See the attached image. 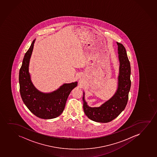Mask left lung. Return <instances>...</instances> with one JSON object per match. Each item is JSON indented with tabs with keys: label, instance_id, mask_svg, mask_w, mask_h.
I'll return each instance as SVG.
<instances>
[{
	"label": "left lung",
	"instance_id": "8db88e82",
	"mask_svg": "<svg viewBox=\"0 0 157 157\" xmlns=\"http://www.w3.org/2000/svg\"><path fill=\"white\" fill-rule=\"evenodd\" d=\"M120 61L118 89L109 100L99 107H90L86 104L84 97L83 109L86 115L92 121L107 123L117 117L127 104L131 86V68L125 48L122 44L117 42Z\"/></svg>",
	"mask_w": 157,
	"mask_h": 157
}]
</instances>
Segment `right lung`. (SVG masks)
<instances>
[{"instance_id":"add662e5","label":"right lung","mask_w":157,"mask_h":157,"mask_svg":"<svg viewBox=\"0 0 157 157\" xmlns=\"http://www.w3.org/2000/svg\"><path fill=\"white\" fill-rule=\"evenodd\" d=\"M34 40L25 53L19 71L20 92L21 98L29 111L36 117L51 119L63 113L68 97L77 86V82L64 84L59 89L50 94L38 91L32 84L28 72L30 58L33 50Z\"/></svg>"}]
</instances>
